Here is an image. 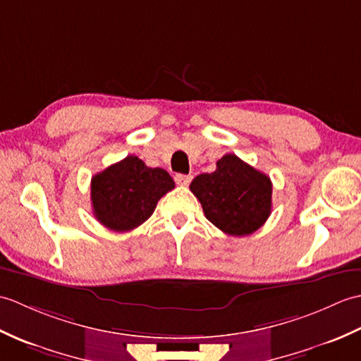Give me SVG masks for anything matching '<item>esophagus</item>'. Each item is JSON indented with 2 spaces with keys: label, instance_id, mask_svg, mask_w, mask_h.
I'll return each instance as SVG.
<instances>
[{
  "label": "esophagus",
  "instance_id": "34e87169",
  "mask_svg": "<svg viewBox=\"0 0 361 361\" xmlns=\"http://www.w3.org/2000/svg\"><path fill=\"white\" fill-rule=\"evenodd\" d=\"M190 180H192V175H183V173H176L175 175L176 185H180V186H188L189 183H190Z\"/></svg>",
  "mask_w": 361,
  "mask_h": 361
}]
</instances>
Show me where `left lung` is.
Here are the masks:
<instances>
[{
	"instance_id": "1",
	"label": "left lung",
	"mask_w": 361,
	"mask_h": 361,
	"mask_svg": "<svg viewBox=\"0 0 361 361\" xmlns=\"http://www.w3.org/2000/svg\"><path fill=\"white\" fill-rule=\"evenodd\" d=\"M190 190L206 219L229 235H248L271 214V180L234 153L221 157L211 173L195 176Z\"/></svg>"
}]
</instances>
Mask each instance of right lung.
Masks as SVG:
<instances>
[{"label": "right lung", "mask_w": 361, "mask_h": 361, "mask_svg": "<svg viewBox=\"0 0 361 361\" xmlns=\"http://www.w3.org/2000/svg\"><path fill=\"white\" fill-rule=\"evenodd\" d=\"M173 188L164 169L147 167L142 159L128 155L91 178L93 214L111 231H130L142 225L159 198Z\"/></svg>", "instance_id": "obj_1"}]
</instances>
